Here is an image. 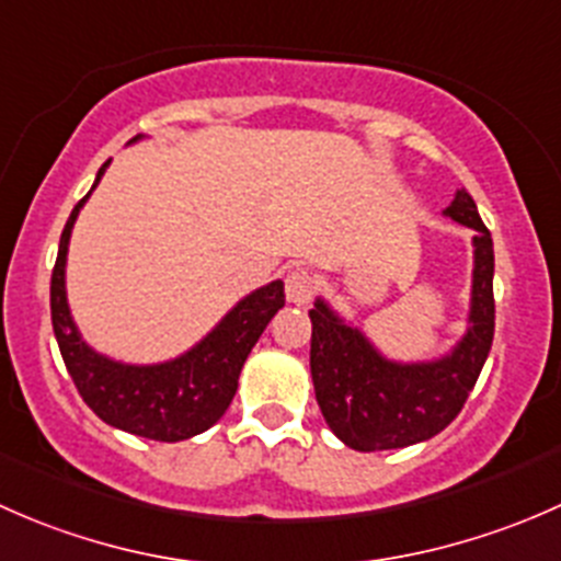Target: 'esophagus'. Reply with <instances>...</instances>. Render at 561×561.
I'll use <instances>...</instances> for the list:
<instances>
[{"label": "esophagus", "instance_id": "esophagus-1", "mask_svg": "<svg viewBox=\"0 0 561 561\" xmlns=\"http://www.w3.org/2000/svg\"><path fill=\"white\" fill-rule=\"evenodd\" d=\"M314 276L307 268H290L285 276V296L290 304H309L314 296Z\"/></svg>", "mask_w": 561, "mask_h": 561}]
</instances>
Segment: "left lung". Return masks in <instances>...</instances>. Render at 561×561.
I'll return each instance as SVG.
<instances>
[{
	"label": "left lung",
	"mask_w": 561,
	"mask_h": 561,
	"mask_svg": "<svg viewBox=\"0 0 561 561\" xmlns=\"http://www.w3.org/2000/svg\"><path fill=\"white\" fill-rule=\"evenodd\" d=\"M445 217L474 230L469 328L448 355L423 364L388 360L358 328L322 298L312 317V382L331 432L347 448L371 454L432 439L461 412L494 342V241L467 190Z\"/></svg>",
	"instance_id": "left-lung-1"
}]
</instances>
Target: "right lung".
I'll use <instances>...</instances> for the list:
<instances>
[{
    "label": "right lung",
    "instance_id": "add662e5",
    "mask_svg": "<svg viewBox=\"0 0 561 561\" xmlns=\"http://www.w3.org/2000/svg\"><path fill=\"white\" fill-rule=\"evenodd\" d=\"M133 140H140V135ZM105 168L107 162L100 168L94 186L103 179ZM89 195L78 201L61 230L59 254L50 274V320L67 371L83 401L107 426L157 443H179L203 434L225 415L233 401L247 355L252 353L271 317L285 307V285L276 279L249 293L195 347L165 364L135 366L105 358L78 333L65 290L72 225Z\"/></svg>",
    "mask_w": 561,
    "mask_h": 561
}]
</instances>
